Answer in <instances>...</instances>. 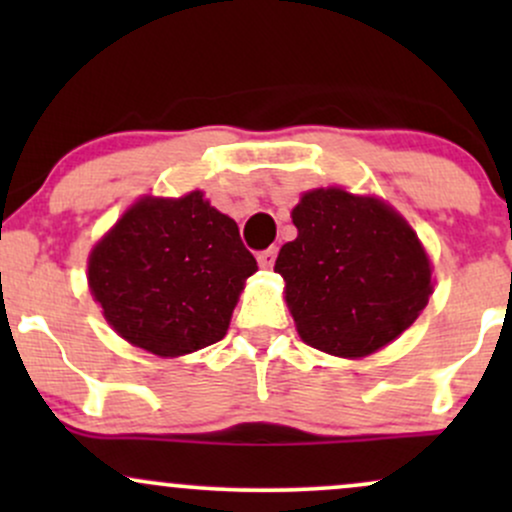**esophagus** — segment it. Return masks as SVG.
Returning a JSON list of instances; mask_svg holds the SVG:
<instances>
[{"mask_svg":"<svg viewBox=\"0 0 512 512\" xmlns=\"http://www.w3.org/2000/svg\"><path fill=\"white\" fill-rule=\"evenodd\" d=\"M276 252H279L276 248H267V250H262L260 255H257V262H260L262 269H272L274 267Z\"/></svg>","mask_w":512,"mask_h":512,"instance_id":"34e87169","label":"esophagus"}]
</instances>
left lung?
I'll use <instances>...</instances> for the list:
<instances>
[{"label":"left lung","mask_w":512,"mask_h":512,"mask_svg":"<svg viewBox=\"0 0 512 512\" xmlns=\"http://www.w3.org/2000/svg\"><path fill=\"white\" fill-rule=\"evenodd\" d=\"M298 238L276 257L298 334L327 354L361 358L399 337L426 308L431 264L416 233L380 199L305 192Z\"/></svg>","instance_id":"obj_1"}]
</instances>
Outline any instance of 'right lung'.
Listing matches in <instances>:
<instances>
[{
	"mask_svg": "<svg viewBox=\"0 0 512 512\" xmlns=\"http://www.w3.org/2000/svg\"><path fill=\"white\" fill-rule=\"evenodd\" d=\"M255 272L236 221L202 192L142 199L88 257V286L105 320L156 356L190 354L223 339Z\"/></svg>",
	"mask_w": 512,
	"mask_h": 512,
	"instance_id": "right-lung-1",
	"label": "right lung"
}]
</instances>
